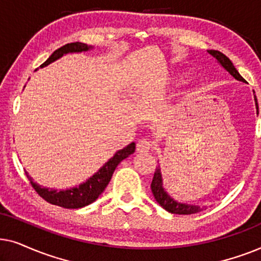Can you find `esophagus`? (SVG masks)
<instances>
[{
	"label": "esophagus",
	"mask_w": 261,
	"mask_h": 261,
	"mask_svg": "<svg viewBox=\"0 0 261 261\" xmlns=\"http://www.w3.org/2000/svg\"><path fill=\"white\" fill-rule=\"evenodd\" d=\"M152 147H153L152 141L148 140V139H140L137 144L138 152H148Z\"/></svg>",
	"instance_id": "34e87169"
}]
</instances>
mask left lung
<instances>
[{"instance_id":"left-lung-1","label":"left lung","mask_w":261,"mask_h":261,"mask_svg":"<svg viewBox=\"0 0 261 261\" xmlns=\"http://www.w3.org/2000/svg\"><path fill=\"white\" fill-rule=\"evenodd\" d=\"M208 52L213 57H215L217 60H219V63L221 64V65H222L224 69H226L228 72L231 74V76H233L234 78H237L238 81L245 82L244 78H242L241 74L238 72V70L235 69L233 63L230 62V59L228 58L227 56H224L223 53H221L220 51H215V49H210V51H208ZM255 102H256V98H255ZM256 109H258V103H256ZM151 189H152V194H153V196H154L155 201L159 203L160 206H163V208L167 210L169 213L178 214V215H190V214H196V213L201 212V210L203 209V208H201V206H197V205H188V204H183V203H178L174 201L173 198H171L163 188L162 174H160L159 167H156L154 176H153Z\"/></svg>"}]
</instances>
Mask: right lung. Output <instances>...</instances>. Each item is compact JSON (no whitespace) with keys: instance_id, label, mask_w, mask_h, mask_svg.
<instances>
[{"instance_id":"1","label":"right lung","mask_w":261,"mask_h":261,"mask_svg":"<svg viewBox=\"0 0 261 261\" xmlns=\"http://www.w3.org/2000/svg\"><path fill=\"white\" fill-rule=\"evenodd\" d=\"M91 46H88L83 44V42H71V44H66L56 49L55 52L49 56V58L46 60L44 64H41L40 67H44L52 62H55L60 57L69 52H82V51H88L90 49ZM135 151V144L132 142L122 149H120L119 152H116V154L113 158L109 159L108 163H106L101 169L98 170V172H96L94 176L85 181V183L78 185L77 188L69 189V190H63V191H56L52 189L47 188H41L40 185L35 184L32 178L28 176L27 172L26 176L28 180L31 181V185L33 189L37 191V194L40 196L41 198H44L46 202L51 203L53 205L63 206L66 209H78L83 208V206L90 204V203L95 202L98 198V196L105 191V189L110 181V178L113 176V172L115 171L116 166L119 165L120 162H122L124 158H127L128 155L134 153Z\"/></svg>"}]
</instances>
